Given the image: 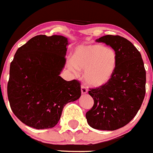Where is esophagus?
<instances>
[{
	"instance_id": "34e87169",
	"label": "esophagus",
	"mask_w": 153,
	"mask_h": 153,
	"mask_svg": "<svg viewBox=\"0 0 153 153\" xmlns=\"http://www.w3.org/2000/svg\"><path fill=\"white\" fill-rule=\"evenodd\" d=\"M81 92H82V94H86L88 92V88L85 85H82L81 86Z\"/></svg>"
}]
</instances>
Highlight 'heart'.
Segmentation results:
<instances>
[{"mask_svg": "<svg viewBox=\"0 0 153 153\" xmlns=\"http://www.w3.org/2000/svg\"><path fill=\"white\" fill-rule=\"evenodd\" d=\"M117 61V53L113 48L102 45H89L76 48L73 60H69L68 65L74 71L85 70L83 77L85 82L92 86H100L113 76Z\"/></svg>", "mask_w": 153, "mask_h": 153, "instance_id": "1", "label": "heart"}]
</instances>
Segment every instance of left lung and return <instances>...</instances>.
I'll return each mask as SVG.
<instances>
[{
	"label": "left lung",
	"mask_w": 153,
	"mask_h": 153,
	"mask_svg": "<svg viewBox=\"0 0 153 153\" xmlns=\"http://www.w3.org/2000/svg\"><path fill=\"white\" fill-rule=\"evenodd\" d=\"M96 41L116 51L117 65L109 81L88 91L94 103L85 117L91 127L113 131L128 124L140 109L146 93V71L140 52L125 38L106 35Z\"/></svg>",
	"instance_id": "obj_1"
}]
</instances>
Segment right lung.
<instances>
[{
	"instance_id": "right-lung-1",
	"label": "right lung",
	"mask_w": 153,
	"mask_h": 153,
	"mask_svg": "<svg viewBox=\"0 0 153 153\" xmlns=\"http://www.w3.org/2000/svg\"><path fill=\"white\" fill-rule=\"evenodd\" d=\"M67 38L39 35L19 48L10 64L7 95L12 111L25 124L53 128L67 103L81 96L78 80L59 76L65 65Z\"/></svg>"
}]
</instances>
